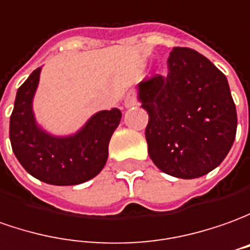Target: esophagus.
Masks as SVG:
<instances>
[{"mask_svg": "<svg viewBox=\"0 0 250 250\" xmlns=\"http://www.w3.org/2000/svg\"><path fill=\"white\" fill-rule=\"evenodd\" d=\"M123 105H125V108H131L134 105H137V97H135V94L134 93H128L125 96Z\"/></svg>", "mask_w": 250, "mask_h": 250, "instance_id": "34e87169", "label": "esophagus"}]
</instances>
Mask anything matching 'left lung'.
Returning <instances> with one entry per match:
<instances>
[{
  "label": "left lung",
  "instance_id": "8db88e82",
  "mask_svg": "<svg viewBox=\"0 0 250 250\" xmlns=\"http://www.w3.org/2000/svg\"><path fill=\"white\" fill-rule=\"evenodd\" d=\"M167 76L138 84L141 106L149 115L147 153L163 172L194 179L218 167L237 132V111L225 74L205 56L174 47Z\"/></svg>",
  "mask_w": 250,
  "mask_h": 250
}]
</instances>
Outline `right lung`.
<instances>
[{"label":"right lung","mask_w":250,"mask_h":250,"mask_svg":"<svg viewBox=\"0 0 250 250\" xmlns=\"http://www.w3.org/2000/svg\"><path fill=\"white\" fill-rule=\"evenodd\" d=\"M41 69L37 68L16 93L9 122L12 150L25 171L42 182L56 186L87 182L108 160L109 141L122 112L118 108L100 111L74 134H50L38 125L32 109Z\"/></svg>","instance_id":"1"}]
</instances>
